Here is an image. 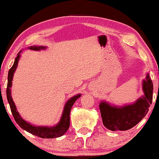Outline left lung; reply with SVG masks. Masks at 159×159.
I'll return each mask as SVG.
<instances>
[{"mask_svg": "<svg viewBox=\"0 0 159 159\" xmlns=\"http://www.w3.org/2000/svg\"><path fill=\"white\" fill-rule=\"evenodd\" d=\"M143 89L144 96L131 105L116 107L105 101L101 102L99 107L102 121L108 129L111 131L129 129L144 118L153 100V85L148 74L146 80L143 81Z\"/></svg>", "mask_w": 159, "mask_h": 159, "instance_id": "left-lung-1", "label": "left lung"}]
</instances>
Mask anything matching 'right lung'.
I'll return each mask as SVG.
<instances>
[{
	"label": "right lung",
	"mask_w": 159,
	"mask_h": 159,
	"mask_svg": "<svg viewBox=\"0 0 159 159\" xmlns=\"http://www.w3.org/2000/svg\"><path fill=\"white\" fill-rule=\"evenodd\" d=\"M45 47L43 46H31L29 48V49L34 50V51H39L40 49H44ZM21 52V51H20ZM20 52L18 53V56L15 58L14 65H13L10 70L8 71V84H7V88H6V95H7V99L9 103L11 111L13 114V116L16 121V122L18 124V125L23 129L26 130V131L30 132L34 135H36L38 137L42 138H58V137L62 136L67 130H68L69 125H70V112L71 109L72 108V106L75 103L76 100L81 96V95H75L69 99L66 105L64 106V112H63L61 119L59 121V123L57 125L53 127H35L30 124L27 123L20 116V115L17 111L16 106L13 101L11 95V87L12 83V79L13 76H14V73L16 69L17 64H18V61L20 57Z\"/></svg>",
	"instance_id": "obj_1"
}]
</instances>
